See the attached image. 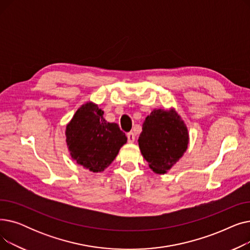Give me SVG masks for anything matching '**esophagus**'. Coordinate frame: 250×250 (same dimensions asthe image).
<instances>
[{
	"mask_svg": "<svg viewBox=\"0 0 250 250\" xmlns=\"http://www.w3.org/2000/svg\"><path fill=\"white\" fill-rule=\"evenodd\" d=\"M126 136H127V142H128V143L132 144V143L135 142V140H136V135H135L134 133L130 132V133H128Z\"/></svg>",
	"mask_w": 250,
	"mask_h": 250,
	"instance_id": "esophagus-1",
	"label": "esophagus"
}]
</instances>
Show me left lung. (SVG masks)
Returning a JSON list of instances; mask_svg holds the SVG:
<instances>
[{
	"mask_svg": "<svg viewBox=\"0 0 250 250\" xmlns=\"http://www.w3.org/2000/svg\"><path fill=\"white\" fill-rule=\"evenodd\" d=\"M138 142L149 167L164 174L188 150V129L175 108L154 109L144 121Z\"/></svg>",
	"mask_w": 250,
	"mask_h": 250,
	"instance_id": "obj_1",
	"label": "left lung"
}]
</instances>
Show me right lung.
I'll return each mask as SVG.
<instances>
[{
    "label": "right lung",
    "mask_w": 250,
    "mask_h": 250,
    "mask_svg": "<svg viewBox=\"0 0 250 250\" xmlns=\"http://www.w3.org/2000/svg\"><path fill=\"white\" fill-rule=\"evenodd\" d=\"M98 104H82L65 126V143L72 159L91 172H102L127 141L115 123H107Z\"/></svg>",
    "instance_id": "add662e5"
}]
</instances>
